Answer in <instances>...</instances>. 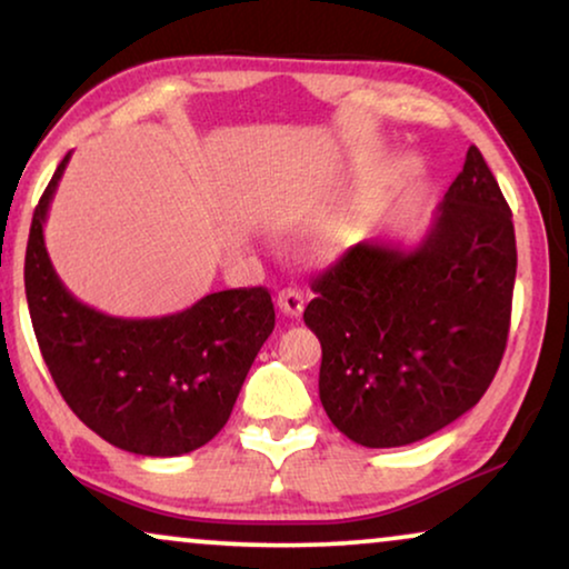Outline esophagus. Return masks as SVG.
<instances>
[{"instance_id": "1", "label": "esophagus", "mask_w": 569, "mask_h": 569, "mask_svg": "<svg viewBox=\"0 0 569 569\" xmlns=\"http://www.w3.org/2000/svg\"><path fill=\"white\" fill-rule=\"evenodd\" d=\"M277 302L284 316L298 318L302 313V308H306V295H302V290H298V287H284V290L279 292Z\"/></svg>"}]
</instances>
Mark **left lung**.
<instances>
[{
    "label": "left lung",
    "mask_w": 569,
    "mask_h": 569,
    "mask_svg": "<svg viewBox=\"0 0 569 569\" xmlns=\"http://www.w3.org/2000/svg\"><path fill=\"white\" fill-rule=\"evenodd\" d=\"M516 230L477 147L417 246L362 240L313 279L318 396L365 448H399L456 422L492 383L510 329Z\"/></svg>",
    "instance_id": "1"
}]
</instances>
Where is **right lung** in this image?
Wrapping results in <instances>:
<instances>
[{
    "instance_id": "1",
    "label": "right lung",
    "mask_w": 569,
    "mask_h": 569,
    "mask_svg": "<svg viewBox=\"0 0 569 569\" xmlns=\"http://www.w3.org/2000/svg\"><path fill=\"white\" fill-rule=\"evenodd\" d=\"M72 152L46 186L30 222L26 298L49 372L69 409L111 446L137 456L191 453L230 419L240 386L274 331L263 287L204 295L160 318H119L67 290L43 224Z\"/></svg>"
}]
</instances>
